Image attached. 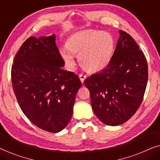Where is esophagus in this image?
Returning a JSON list of instances; mask_svg holds the SVG:
<instances>
[{
	"label": "esophagus",
	"mask_w": 160,
	"mask_h": 160,
	"mask_svg": "<svg viewBox=\"0 0 160 160\" xmlns=\"http://www.w3.org/2000/svg\"><path fill=\"white\" fill-rule=\"evenodd\" d=\"M87 78V76L84 75V74H79V78H80L81 82H82V84L84 83L85 78Z\"/></svg>",
	"instance_id": "obj_1"
}]
</instances>
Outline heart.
<instances>
[{
    "mask_svg": "<svg viewBox=\"0 0 160 160\" xmlns=\"http://www.w3.org/2000/svg\"><path fill=\"white\" fill-rule=\"evenodd\" d=\"M114 47L115 41L111 33L86 30L69 36L66 46L60 48V53L70 68L75 66L74 55H77L84 69L90 72H98L106 68L109 64Z\"/></svg>",
    "mask_w": 160,
    "mask_h": 160,
    "instance_id": "b5f03b06",
    "label": "heart"
}]
</instances>
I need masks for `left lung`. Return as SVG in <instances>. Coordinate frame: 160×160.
Returning a JSON list of instances; mask_svg holds the SVG:
<instances>
[{
  "mask_svg": "<svg viewBox=\"0 0 160 160\" xmlns=\"http://www.w3.org/2000/svg\"><path fill=\"white\" fill-rule=\"evenodd\" d=\"M106 68L84 81L92 108L102 123L117 126L141 106L148 81V64L134 39L123 30Z\"/></svg>",
  "mask_w": 160,
  "mask_h": 160,
  "instance_id": "8db88e82",
  "label": "left lung"
}]
</instances>
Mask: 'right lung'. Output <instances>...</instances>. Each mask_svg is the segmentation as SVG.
<instances>
[{
    "mask_svg": "<svg viewBox=\"0 0 160 160\" xmlns=\"http://www.w3.org/2000/svg\"><path fill=\"white\" fill-rule=\"evenodd\" d=\"M65 62L50 36H31L22 43L12 67V82L22 112L34 125L58 132L73 114L78 76L62 68Z\"/></svg>",
    "mask_w": 160,
    "mask_h": 160,
    "instance_id": "add662e5",
    "label": "right lung"
}]
</instances>
